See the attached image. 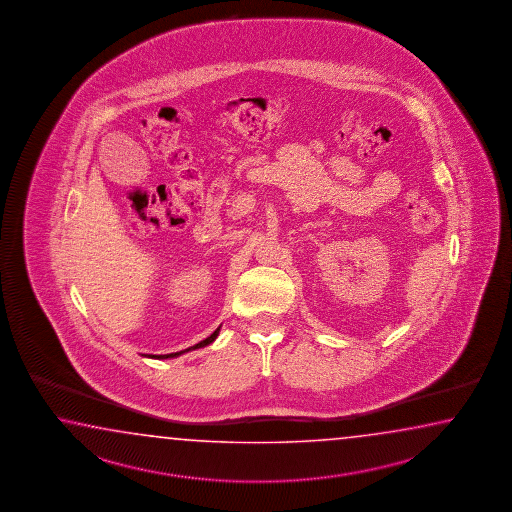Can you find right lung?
Here are the masks:
<instances>
[{
  "label": "right lung",
  "instance_id": "1",
  "mask_svg": "<svg viewBox=\"0 0 512 512\" xmlns=\"http://www.w3.org/2000/svg\"><path fill=\"white\" fill-rule=\"evenodd\" d=\"M219 333V327L210 335V337L205 338V340H201L199 344H196V346H192V348L185 349V351H190V349H197V348H203V346H208L210 342H214L216 340V337H218ZM185 351H177V353H170V355H159L157 359H170V357H177V355H181V353H185Z\"/></svg>",
  "mask_w": 512,
  "mask_h": 512
}]
</instances>
